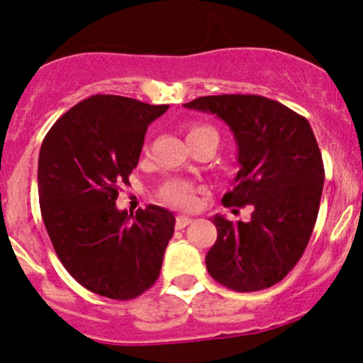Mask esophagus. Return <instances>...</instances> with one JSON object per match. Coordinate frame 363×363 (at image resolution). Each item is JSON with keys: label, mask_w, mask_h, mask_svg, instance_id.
I'll use <instances>...</instances> for the list:
<instances>
[{"label": "esophagus", "mask_w": 363, "mask_h": 363, "mask_svg": "<svg viewBox=\"0 0 363 363\" xmlns=\"http://www.w3.org/2000/svg\"><path fill=\"white\" fill-rule=\"evenodd\" d=\"M192 223V218H189V216H177L176 218V228L177 229H182V228H186V226H189V224Z\"/></svg>", "instance_id": "esophagus-1"}]
</instances>
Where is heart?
Wrapping results in <instances>:
<instances>
[{
    "label": "heart",
    "instance_id": "1",
    "mask_svg": "<svg viewBox=\"0 0 363 363\" xmlns=\"http://www.w3.org/2000/svg\"><path fill=\"white\" fill-rule=\"evenodd\" d=\"M206 135L216 137V139H218L216 132L208 125L194 123V125H191L189 128H187V142L201 139V137H206ZM159 197L169 206L186 209V208H191V206L194 204L196 189H194V186L189 184V182L171 181V182H167L162 189H160Z\"/></svg>",
    "mask_w": 363,
    "mask_h": 363
}]
</instances>
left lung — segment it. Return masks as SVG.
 Instances as JSON below:
<instances>
[{"mask_svg":"<svg viewBox=\"0 0 363 363\" xmlns=\"http://www.w3.org/2000/svg\"><path fill=\"white\" fill-rule=\"evenodd\" d=\"M184 107L231 128L240 171L223 204L255 208L250 223L214 216L218 240L206 268L235 291L273 286L300 261L318 216L325 169L313 130L305 117L259 95H209Z\"/></svg>","mask_w":363,"mask_h":363,"instance_id":"left-lung-1","label":"left lung"}]
</instances>
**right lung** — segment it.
<instances>
[{
  "mask_svg": "<svg viewBox=\"0 0 363 363\" xmlns=\"http://www.w3.org/2000/svg\"><path fill=\"white\" fill-rule=\"evenodd\" d=\"M167 108L91 95L63 113L41 144L40 209L57 256L82 286L112 300L152 286L174 235L171 211L150 204L134 218L116 206L147 127Z\"/></svg>",
  "mask_w": 363,
  "mask_h": 363,
  "instance_id": "1",
  "label": "right lung"
}]
</instances>
